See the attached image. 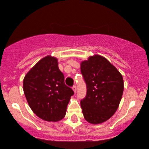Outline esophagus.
Instances as JSON below:
<instances>
[{
    "mask_svg": "<svg viewBox=\"0 0 149 149\" xmlns=\"http://www.w3.org/2000/svg\"><path fill=\"white\" fill-rule=\"evenodd\" d=\"M72 89H73V91H74V93H76V91H77V86H76L75 85H74V86H72Z\"/></svg>",
    "mask_w": 149,
    "mask_h": 149,
    "instance_id": "34e87169",
    "label": "esophagus"
}]
</instances>
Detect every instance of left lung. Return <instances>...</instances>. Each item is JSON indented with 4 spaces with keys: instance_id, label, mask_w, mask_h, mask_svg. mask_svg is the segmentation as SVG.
Returning a JSON list of instances; mask_svg holds the SVG:
<instances>
[{
    "instance_id": "obj_1",
    "label": "left lung",
    "mask_w": 149,
    "mask_h": 149,
    "mask_svg": "<svg viewBox=\"0 0 149 149\" xmlns=\"http://www.w3.org/2000/svg\"><path fill=\"white\" fill-rule=\"evenodd\" d=\"M86 95L80 101L84 118L91 124H101L116 113L122 97V75L105 58L97 55L81 63Z\"/></svg>"
}]
</instances>
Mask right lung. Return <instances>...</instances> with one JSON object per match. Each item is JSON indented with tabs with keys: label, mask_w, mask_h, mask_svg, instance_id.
Returning <instances> with one entry per match:
<instances>
[{
	"label": "right lung",
	"mask_w": 149,
	"mask_h": 149,
	"mask_svg": "<svg viewBox=\"0 0 149 149\" xmlns=\"http://www.w3.org/2000/svg\"><path fill=\"white\" fill-rule=\"evenodd\" d=\"M23 91L28 104L42 119L58 121L66 115L74 91L64 83V75L58 60L47 56L39 61L25 76Z\"/></svg>",
	"instance_id": "1"
}]
</instances>
